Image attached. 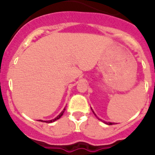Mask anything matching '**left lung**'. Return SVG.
Wrapping results in <instances>:
<instances>
[{
  "mask_svg": "<svg viewBox=\"0 0 155 155\" xmlns=\"http://www.w3.org/2000/svg\"><path fill=\"white\" fill-rule=\"evenodd\" d=\"M92 112H93V111H92ZM93 113H94V114H95L94 112H93ZM95 115H96V114H95ZM105 124H107V125H113V123H112V122H105Z\"/></svg>",
  "mask_w": 155,
  "mask_h": 155,
  "instance_id": "obj_1",
  "label": "left lung"
}]
</instances>
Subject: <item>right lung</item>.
I'll list each match as a JSON object with an SVG mask.
<instances>
[{
    "label": "right lung",
    "mask_w": 155,
    "mask_h": 155,
    "mask_svg": "<svg viewBox=\"0 0 155 155\" xmlns=\"http://www.w3.org/2000/svg\"><path fill=\"white\" fill-rule=\"evenodd\" d=\"M65 109H66L65 108H63V110L62 111V112H61L60 113H59V115L57 116V117H56L54 118V119H53V120H40V121H42V122H47V123H51V122H54V121H55L56 120H58V119H59V118H60L61 117L63 116V113H64V111H65Z\"/></svg>",
    "instance_id": "obj_1"
}]
</instances>
